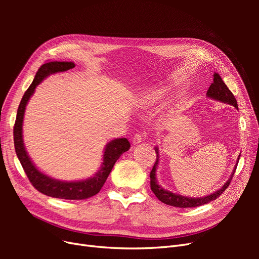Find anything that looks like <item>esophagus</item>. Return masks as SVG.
<instances>
[{
	"instance_id": "obj_1",
	"label": "esophagus",
	"mask_w": 259,
	"mask_h": 259,
	"mask_svg": "<svg viewBox=\"0 0 259 259\" xmlns=\"http://www.w3.org/2000/svg\"><path fill=\"white\" fill-rule=\"evenodd\" d=\"M132 142H133V144H134V145L140 144V142H142V135H140L139 133H137V134H135L134 137H133Z\"/></svg>"
}]
</instances>
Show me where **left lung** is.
Masks as SVG:
<instances>
[{
  "mask_svg": "<svg viewBox=\"0 0 259 259\" xmlns=\"http://www.w3.org/2000/svg\"><path fill=\"white\" fill-rule=\"evenodd\" d=\"M213 77H214V81L210 84L206 95L213 99L223 101V103H226V104H229L238 109V103H237L236 97L233 96V94L230 92V90L227 88V85L224 83L221 75H219L218 73H214ZM154 150H155V153L158 154V156H156L155 163L150 171L151 190L155 194V197L158 198L161 202H163L164 204L175 206V207H185V208L186 207H197V206H200L203 204H206V203H208L210 201L216 200L219 195H222V193L230 185V182L232 180V176L237 168V167H234V170H233L231 177L229 178L228 182H227L223 186L222 189L217 190L213 194L206 195V197H204V198H187V197H184V195L176 194V193H173V192L163 189L162 187H160L158 185V182H156V178H155V170H156V166H158V162H159V151H158V148H155ZM239 159H240V156H239ZM239 159H238V162H239Z\"/></svg>",
  "mask_w": 259,
  "mask_h": 259,
  "instance_id": "1",
  "label": "left lung"
}]
</instances>
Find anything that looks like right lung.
<instances>
[{
    "label": "right lung",
    "mask_w": 259,
    "mask_h": 259,
    "mask_svg": "<svg viewBox=\"0 0 259 259\" xmlns=\"http://www.w3.org/2000/svg\"><path fill=\"white\" fill-rule=\"evenodd\" d=\"M75 65L71 61H48L38 68L33 82L31 83L29 89L26 91L25 95L22 96L18 107L16 121H15L14 125V146L23 170H25L31 185L37 191L48 195V197L57 199L85 200L97 194L100 191L104 184L106 183L109 174L112 170V167L116 160L120 158L122 153L128 150L131 145L126 138L114 139L107 145L104 153L103 165H101L100 170H98V173H96L95 176L89 179L81 180V182L71 183L53 179L41 173L40 170H37L32 161L28 156L22 140L23 114H25L26 106L30 97L34 93L36 85L40 84L46 76H49L52 73L64 72L69 69H73Z\"/></svg>",
    "instance_id": "right-lung-1"
}]
</instances>
